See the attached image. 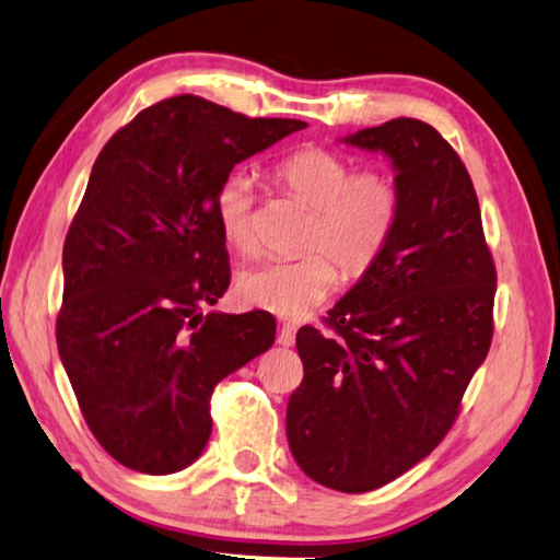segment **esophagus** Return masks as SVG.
<instances>
[{"mask_svg":"<svg viewBox=\"0 0 560 560\" xmlns=\"http://www.w3.org/2000/svg\"><path fill=\"white\" fill-rule=\"evenodd\" d=\"M277 342L283 345V348H291V345L296 342V328H293V325H281Z\"/></svg>","mask_w":560,"mask_h":560,"instance_id":"obj_1","label":"esophagus"}]
</instances>
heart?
<instances>
[{"label":"heart","mask_w":560,"mask_h":560,"mask_svg":"<svg viewBox=\"0 0 560 560\" xmlns=\"http://www.w3.org/2000/svg\"><path fill=\"white\" fill-rule=\"evenodd\" d=\"M277 186L313 208L306 249L299 259H267L240 273L237 296L252 308L289 320L311 315L338 287L341 267L360 279L399 225L401 192L384 171H354L348 159L323 147H306L273 166ZM218 228L232 249H257V178L232 171L212 200Z\"/></svg>","instance_id":"obj_1"}]
</instances>
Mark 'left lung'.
Returning <instances> with one entry per match:
<instances>
[{"label": "left lung", "mask_w": 560, "mask_h": 560, "mask_svg": "<svg viewBox=\"0 0 560 560\" xmlns=\"http://www.w3.org/2000/svg\"><path fill=\"white\" fill-rule=\"evenodd\" d=\"M342 141L392 161L401 215L382 259L325 318L335 335L299 330L287 435L311 480L360 494L451 431L490 350L497 271L470 174L431 125L399 117Z\"/></svg>", "instance_id": "obj_1"}]
</instances>
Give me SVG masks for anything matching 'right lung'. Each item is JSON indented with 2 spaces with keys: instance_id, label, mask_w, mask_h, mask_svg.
Listing matches in <instances>:
<instances>
[{
  "instance_id": "obj_1",
  "label": "right lung",
  "mask_w": 560,
  "mask_h": 560,
  "mask_svg": "<svg viewBox=\"0 0 560 560\" xmlns=\"http://www.w3.org/2000/svg\"><path fill=\"white\" fill-rule=\"evenodd\" d=\"M303 127L178 95L100 151L63 245L56 340L90 431L125 467H188L215 384L273 345L269 313H200L230 287L212 200L235 164Z\"/></svg>"
}]
</instances>
